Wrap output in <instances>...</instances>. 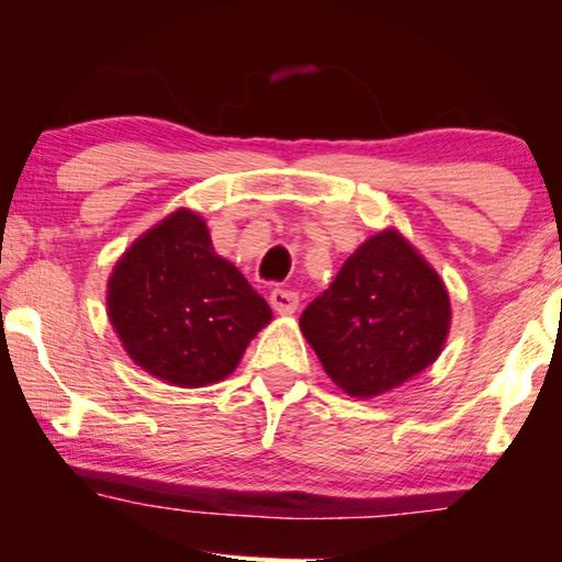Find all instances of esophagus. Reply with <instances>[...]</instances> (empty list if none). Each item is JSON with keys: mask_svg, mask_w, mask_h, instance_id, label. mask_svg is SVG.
Returning <instances> with one entry per match:
<instances>
[{"mask_svg": "<svg viewBox=\"0 0 562 562\" xmlns=\"http://www.w3.org/2000/svg\"><path fill=\"white\" fill-rule=\"evenodd\" d=\"M269 301H271L276 314H281V316H291L293 311L299 308V293L289 291V289H273Z\"/></svg>", "mask_w": 562, "mask_h": 562, "instance_id": "1", "label": "esophagus"}]
</instances>
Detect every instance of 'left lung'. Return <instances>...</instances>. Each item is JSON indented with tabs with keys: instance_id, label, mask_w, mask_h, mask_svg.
<instances>
[{
	"instance_id": "left-lung-1",
	"label": "left lung",
	"mask_w": 562,
	"mask_h": 562,
	"mask_svg": "<svg viewBox=\"0 0 562 562\" xmlns=\"http://www.w3.org/2000/svg\"><path fill=\"white\" fill-rule=\"evenodd\" d=\"M299 326L328 379L366 401L436 361L450 330V299L416 246L398 228H383L348 256Z\"/></svg>"
}]
</instances>
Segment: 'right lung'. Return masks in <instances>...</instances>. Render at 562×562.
<instances>
[{
  "label": "right lung",
  "mask_w": 562,
  "mask_h": 562,
  "mask_svg": "<svg viewBox=\"0 0 562 562\" xmlns=\"http://www.w3.org/2000/svg\"><path fill=\"white\" fill-rule=\"evenodd\" d=\"M106 314L128 358L179 389L232 375L273 318L189 209L161 218L122 254L106 283Z\"/></svg>",
  "instance_id": "1"
}]
</instances>
